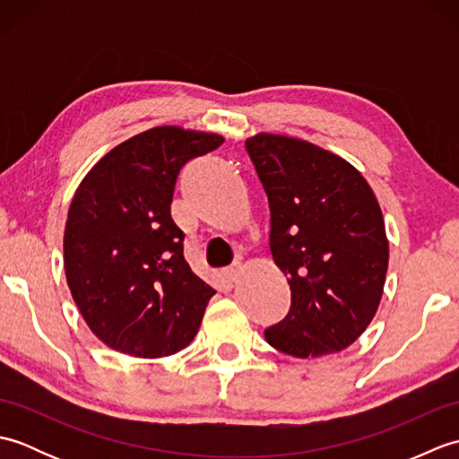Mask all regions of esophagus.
I'll list each match as a JSON object with an SVG mask.
<instances>
[{
  "label": "esophagus",
  "instance_id": "34e87169",
  "mask_svg": "<svg viewBox=\"0 0 459 459\" xmlns=\"http://www.w3.org/2000/svg\"><path fill=\"white\" fill-rule=\"evenodd\" d=\"M242 270H245V268H242L240 262H237V264H232L230 268L224 270V276H227L230 281H237L242 276Z\"/></svg>",
  "mask_w": 459,
  "mask_h": 459
}]
</instances>
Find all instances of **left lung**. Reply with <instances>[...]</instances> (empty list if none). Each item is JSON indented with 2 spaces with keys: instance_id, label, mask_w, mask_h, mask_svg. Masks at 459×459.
I'll return each mask as SVG.
<instances>
[{
  "instance_id": "8db88e82",
  "label": "left lung",
  "mask_w": 459,
  "mask_h": 459,
  "mask_svg": "<svg viewBox=\"0 0 459 459\" xmlns=\"http://www.w3.org/2000/svg\"><path fill=\"white\" fill-rule=\"evenodd\" d=\"M270 204V252L288 276L291 306L264 331L281 353L307 359L347 349L383 298L388 238L383 212L353 165L306 140H247Z\"/></svg>"
}]
</instances>
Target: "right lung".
Returning <instances> with one entry per match:
<instances>
[{
  "label": "right lung",
  "mask_w": 459,
  "mask_h": 459,
  "mask_svg": "<svg viewBox=\"0 0 459 459\" xmlns=\"http://www.w3.org/2000/svg\"><path fill=\"white\" fill-rule=\"evenodd\" d=\"M222 135L158 126L110 150L86 173L65 224V274L76 307L104 345L160 359L197 335L214 290L183 256L171 219L179 169Z\"/></svg>",
  "instance_id": "add662e5"
}]
</instances>
